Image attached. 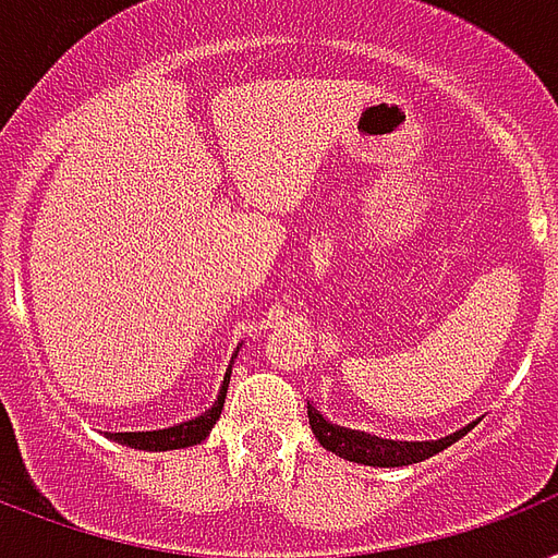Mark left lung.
Listing matches in <instances>:
<instances>
[{"instance_id":"1","label":"left lung","mask_w":558,"mask_h":558,"mask_svg":"<svg viewBox=\"0 0 558 558\" xmlns=\"http://www.w3.org/2000/svg\"><path fill=\"white\" fill-rule=\"evenodd\" d=\"M311 416L313 435L319 437V444L333 456L345 458V461H357V464H369V468H402V464H416V461H426V458L437 456L440 449H447L452 440L464 435H449L435 444H387L378 437L357 435V432H345L331 423H325L316 408H307Z\"/></svg>"}]
</instances>
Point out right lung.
I'll return each instance as SVG.
<instances>
[{"instance_id":"add662e5","label":"right lung","mask_w":558,"mask_h":558,"mask_svg":"<svg viewBox=\"0 0 558 558\" xmlns=\"http://www.w3.org/2000/svg\"><path fill=\"white\" fill-rule=\"evenodd\" d=\"M227 381H230V375L225 378V387H221V396H218V402L206 414L195 416V420H189V423H180L174 428H162V432H138V435H114L118 444H126V447L135 449H150V452H162V449H180V447H195L201 440H206V435L213 432L216 426V420L221 416V408H225V396H227Z\"/></svg>"}]
</instances>
